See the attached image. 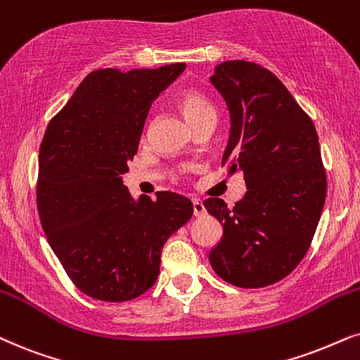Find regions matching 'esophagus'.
<instances>
[{
  "instance_id": "34e87169",
  "label": "esophagus",
  "mask_w": 360,
  "mask_h": 360,
  "mask_svg": "<svg viewBox=\"0 0 360 360\" xmlns=\"http://www.w3.org/2000/svg\"><path fill=\"white\" fill-rule=\"evenodd\" d=\"M191 203H193V214H195V217H202V214L207 213V208H205L202 200L193 198V200H191Z\"/></svg>"
}]
</instances>
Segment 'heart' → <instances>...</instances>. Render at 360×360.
I'll return each mask as SVG.
<instances>
[{
	"mask_svg": "<svg viewBox=\"0 0 360 360\" xmlns=\"http://www.w3.org/2000/svg\"><path fill=\"white\" fill-rule=\"evenodd\" d=\"M181 114L185 115V119L191 124V127L197 130L205 124H214V117H217V112L210 99L202 92L198 91H185L181 92L176 99Z\"/></svg>",
	"mask_w": 360,
	"mask_h": 360,
	"instance_id": "b5f03b06",
	"label": "heart"
}]
</instances>
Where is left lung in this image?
Wrapping results in <instances>:
<instances>
[{
	"instance_id": "left-lung-1",
	"label": "left lung",
	"mask_w": 360,
	"mask_h": 360,
	"mask_svg": "<svg viewBox=\"0 0 360 360\" xmlns=\"http://www.w3.org/2000/svg\"><path fill=\"white\" fill-rule=\"evenodd\" d=\"M212 84L231 117L221 167L243 172L248 191L233 208L205 200L223 225L210 264L233 286L264 288L301 263L316 233L328 193L319 139L286 86L259 64L225 60Z\"/></svg>"
}]
</instances>
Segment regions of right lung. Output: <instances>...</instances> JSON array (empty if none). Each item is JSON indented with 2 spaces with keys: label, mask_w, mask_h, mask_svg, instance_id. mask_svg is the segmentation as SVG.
<instances>
[{
  "label": "right lung",
  "mask_w": 360,
  "mask_h": 360,
  "mask_svg": "<svg viewBox=\"0 0 360 360\" xmlns=\"http://www.w3.org/2000/svg\"><path fill=\"white\" fill-rule=\"evenodd\" d=\"M185 68L92 71L44 132L41 225L71 281L94 300L130 301L150 289L163 245L193 214L190 200L174 191L134 202L122 184L153 99Z\"/></svg>",
  "instance_id": "obj_1"
}]
</instances>
